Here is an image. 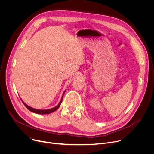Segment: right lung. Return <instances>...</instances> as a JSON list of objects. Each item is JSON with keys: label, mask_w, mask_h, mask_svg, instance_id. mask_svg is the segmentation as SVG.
I'll return each instance as SVG.
<instances>
[{"label": "right lung", "mask_w": 154, "mask_h": 154, "mask_svg": "<svg viewBox=\"0 0 154 154\" xmlns=\"http://www.w3.org/2000/svg\"><path fill=\"white\" fill-rule=\"evenodd\" d=\"M65 92H66V91H65ZM65 92H64V93H65ZM64 93H63V94H64ZM63 95H62V99H61V100H60V103H59L56 107H54V108H52V109H47V110H38V109H33V108H32V107L28 106L23 101H22V102H23V103L24 104V106H25L26 107V108H27L28 110H29L30 111L32 112L36 113V114H51V113L54 112V111H55L57 109L60 107V104H61V103H62V99H63Z\"/></svg>", "instance_id": "obj_1"}]
</instances>
